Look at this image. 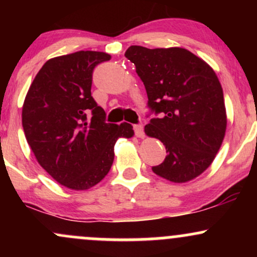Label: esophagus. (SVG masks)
<instances>
[{"label": "esophagus", "instance_id": "34e87169", "mask_svg": "<svg viewBox=\"0 0 257 257\" xmlns=\"http://www.w3.org/2000/svg\"><path fill=\"white\" fill-rule=\"evenodd\" d=\"M134 132H135V135H137L138 138L145 137V132H144V125L143 124H135L134 125Z\"/></svg>", "mask_w": 257, "mask_h": 257}]
</instances>
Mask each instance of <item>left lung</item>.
Instances as JSON below:
<instances>
[{"label": "left lung", "instance_id": "left-lung-1", "mask_svg": "<svg viewBox=\"0 0 257 257\" xmlns=\"http://www.w3.org/2000/svg\"><path fill=\"white\" fill-rule=\"evenodd\" d=\"M124 55L144 82L150 112L161 116L145 125L146 134L161 140L168 153L153 173L179 184L197 178L213 163L225 138L226 108L216 73L179 47L131 46Z\"/></svg>", "mask_w": 257, "mask_h": 257}]
</instances>
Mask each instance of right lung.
Masks as SVG:
<instances>
[{
	"label": "right lung",
	"instance_id": "1",
	"mask_svg": "<svg viewBox=\"0 0 257 257\" xmlns=\"http://www.w3.org/2000/svg\"><path fill=\"white\" fill-rule=\"evenodd\" d=\"M110 59L93 51L49 59L23 105V128L37 162L71 190L101 181L113 163L117 139L134 135L129 123H106L105 111L91 96L94 69Z\"/></svg>",
	"mask_w": 257,
	"mask_h": 257
}]
</instances>
